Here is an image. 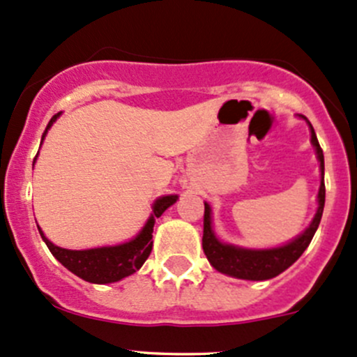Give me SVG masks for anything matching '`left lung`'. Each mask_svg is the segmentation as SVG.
I'll use <instances>...</instances> for the list:
<instances>
[{"label": "left lung", "instance_id": "8db88e82", "mask_svg": "<svg viewBox=\"0 0 357 357\" xmlns=\"http://www.w3.org/2000/svg\"><path fill=\"white\" fill-rule=\"evenodd\" d=\"M307 123L311 131V145L317 152V159L320 162L321 181L320 190H318V208L314 213L313 220L310 222L305 231L294 239L286 243L282 246L277 248H264V250H255V248H243L236 245H229V243L220 241L215 236L212 226V208L205 202V215H204V239H202V246H204L207 260L210 261L213 268L220 273H226L229 277L243 280H268L282 273L287 270L305 253V250L310 246L311 239H313L314 232L320 226L321 213L325 207V162H324V150L318 144L317 133H314L313 126L307 121L303 114H299Z\"/></svg>", "mask_w": 357, "mask_h": 357}]
</instances>
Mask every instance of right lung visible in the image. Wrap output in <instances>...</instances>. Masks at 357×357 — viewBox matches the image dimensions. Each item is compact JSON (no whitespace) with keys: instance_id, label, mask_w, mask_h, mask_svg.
<instances>
[{"instance_id":"obj_1","label":"right lung","mask_w":357,"mask_h":357,"mask_svg":"<svg viewBox=\"0 0 357 357\" xmlns=\"http://www.w3.org/2000/svg\"><path fill=\"white\" fill-rule=\"evenodd\" d=\"M58 118L59 112L52 116L50 125L44 131L43 140L47 135V130L51 128L52 123ZM33 162H36V159H33ZM176 200H178V195H166V197L157 198L152 205V213H150L142 231L133 239L121 243V245L90 248V250H66V248L52 245L50 239L44 236L43 229L39 226H37V229L40 232V238L44 239V243L50 248L52 257L77 277L92 284L118 282V280L125 279V277L140 270L142 265L145 264L150 251H152V232L155 219L162 215L172 204H176Z\"/></svg>"}]
</instances>
